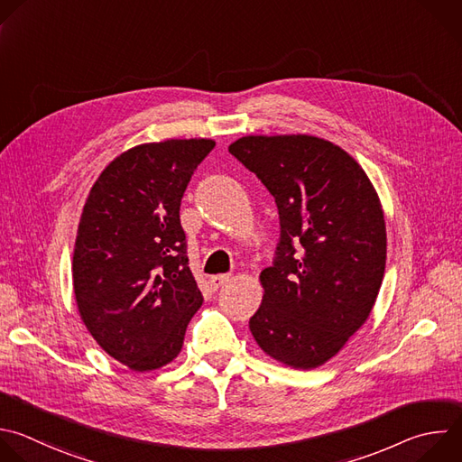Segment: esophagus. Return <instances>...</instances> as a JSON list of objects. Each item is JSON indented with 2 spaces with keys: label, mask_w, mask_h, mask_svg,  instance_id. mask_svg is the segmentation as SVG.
<instances>
[{
  "label": "esophagus",
  "mask_w": 462,
  "mask_h": 462,
  "mask_svg": "<svg viewBox=\"0 0 462 462\" xmlns=\"http://www.w3.org/2000/svg\"><path fill=\"white\" fill-rule=\"evenodd\" d=\"M228 281H230V275H226V273L212 275V277H210V288H212V290H219V288L225 286Z\"/></svg>",
  "instance_id": "obj_1"
}]
</instances>
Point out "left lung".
<instances>
[{
  "mask_svg": "<svg viewBox=\"0 0 462 462\" xmlns=\"http://www.w3.org/2000/svg\"><path fill=\"white\" fill-rule=\"evenodd\" d=\"M228 152L273 196L281 225L250 332L272 359L314 370L375 304L386 264L379 196L348 152L316 135H245Z\"/></svg>",
  "mask_w": 462,
  "mask_h": 462,
  "instance_id": "obj_1",
  "label": "left lung"
}]
</instances>
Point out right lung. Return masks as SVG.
Here are the masks:
<instances>
[{"label":"right lung","mask_w":462,"mask_h":462,"mask_svg":"<svg viewBox=\"0 0 462 462\" xmlns=\"http://www.w3.org/2000/svg\"><path fill=\"white\" fill-rule=\"evenodd\" d=\"M212 139L137 144L108 163L78 226L72 282L96 343L135 372L181 352L203 295L189 268L181 198Z\"/></svg>","instance_id":"obj_1"}]
</instances>
